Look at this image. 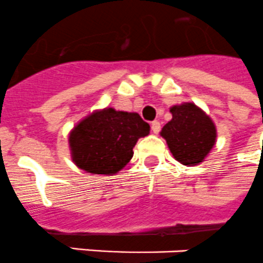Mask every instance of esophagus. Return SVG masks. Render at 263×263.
I'll use <instances>...</instances> for the list:
<instances>
[{
    "label": "esophagus",
    "mask_w": 263,
    "mask_h": 263,
    "mask_svg": "<svg viewBox=\"0 0 263 263\" xmlns=\"http://www.w3.org/2000/svg\"><path fill=\"white\" fill-rule=\"evenodd\" d=\"M151 131L154 132V134H159V131H160V123H159L158 120L152 121L151 123Z\"/></svg>",
    "instance_id": "34e87169"
}]
</instances>
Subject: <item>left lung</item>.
<instances>
[{
    "mask_svg": "<svg viewBox=\"0 0 263 263\" xmlns=\"http://www.w3.org/2000/svg\"><path fill=\"white\" fill-rule=\"evenodd\" d=\"M173 119L162 128L174 158L183 165H196L207 158L217 142V127L202 108L183 103L170 108Z\"/></svg>",
    "mask_w": 263,
    "mask_h": 263,
    "instance_id": "8db88e82",
    "label": "left lung"
}]
</instances>
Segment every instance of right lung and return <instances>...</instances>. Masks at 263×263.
<instances>
[{"label":"right lung","instance_id":"1","mask_svg":"<svg viewBox=\"0 0 263 263\" xmlns=\"http://www.w3.org/2000/svg\"><path fill=\"white\" fill-rule=\"evenodd\" d=\"M148 134L149 124L136 112L98 109L69 132L70 158L85 173L114 175L131 160L139 139Z\"/></svg>","mask_w":263,"mask_h":263}]
</instances>
